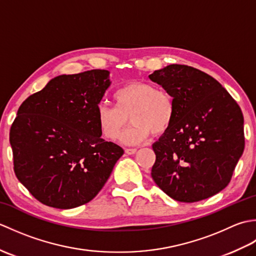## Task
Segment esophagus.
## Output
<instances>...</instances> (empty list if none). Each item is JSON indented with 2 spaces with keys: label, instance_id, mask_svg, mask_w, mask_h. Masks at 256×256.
I'll return each instance as SVG.
<instances>
[{
  "label": "esophagus",
  "instance_id": "esophagus-1",
  "mask_svg": "<svg viewBox=\"0 0 256 256\" xmlns=\"http://www.w3.org/2000/svg\"><path fill=\"white\" fill-rule=\"evenodd\" d=\"M138 152L136 148H125V153H126L128 155H133Z\"/></svg>",
  "mask_w": 256,
  "mask_h": 256
}]
</instances>
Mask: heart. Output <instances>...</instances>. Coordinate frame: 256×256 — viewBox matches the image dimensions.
Here are the masks:
<instances>
[{"label":"heart","instance_id":"heart-1","mask_svg":"<svg viewBox=\"0 0 256 256\" xmlns=\"http://www.w3.org/2000/svg\"><path fill=\"white\" fill-rule=\"evenodd\" d=\"M114 106L100 103L96 121L102 136L116 140L128 124L132 126L122 134L121 142L135 145L148 140L150 133H165L175 118V101L170 92L143 81H132L113 94Z\"/></svg>","mask_w":256,"mask_h":256}]
</instances>
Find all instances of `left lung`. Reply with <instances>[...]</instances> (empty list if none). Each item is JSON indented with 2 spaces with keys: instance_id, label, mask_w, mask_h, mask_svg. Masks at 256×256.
Instances as JSON below:
<instances>
[{
  "instance_id": "8db88e82",
  "label": "left lung",
  "mask_w": 256,
  "mask_h": 256,
  "mask_svg": "<svg viewBox=\"0 0 256 256\" xmlns=\"http://www.w3.org/2000/svg\"><path fill=\"white\" fill-rule=\"evenodd\" d=\"M170 92L175 118L153 144L152 178L182 202H196L230 182L244 150L243 114L211 76L186 64H170L148 76Z\"/></svg>"
}]
</instances>
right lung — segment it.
<instances>
[{
  "label": "right lung",
  "mask_w": 256,
  "mask_h": 256,
  "mask_svg": "<svg viewBox=\"0 0 256 256\" xmlns=\"http://www.w3.org/2000/svg\"><path fill=\"white\" fill-rule=\"evenodd\" d=\"M108 74L58 76L20 104L10 131L14 172L40 202L57 209L89 202L124 154L101 138L96 121Z\"/></svg>",
  "instance_id": "add662e5"
}]
</instances>
